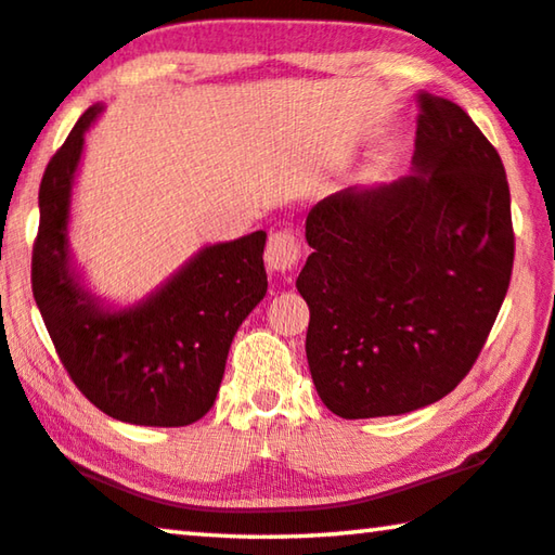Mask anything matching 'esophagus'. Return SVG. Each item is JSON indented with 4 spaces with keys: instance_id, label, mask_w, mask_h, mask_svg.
Returning <instances> with one entry per match:
<instances>
[{
    "instance_id": "1",
    "label": "esophagus",
    "mask_w": 555,
    "mask_h": 555,
    "mask_svg": "<svg viewBox=\"0 0 555 555\" xmlns=\"http://www.w3.org/2000/svg\"><path fill=\"white\" fill-rule=\"evenodd\" d=\"M301 242L292 230H276L269 234L267 251H263V259H267V267L271 271H279V274H286L298 267L301 261Z\"/></svg>"
}]
</instances>
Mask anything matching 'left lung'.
I'll list each match as a JSON object with an SVG mask.
<instances>
[{"instance_id":"obj_1","label":"left lung","mask_w":555,"mask_h":555,"mask_svg":"<svg viewBox=\"0 0 555 555\" xmlns=\"http://www.w3.org/2000/svg\"><path fill=\"white\" fill-rule=\"evenodd\" d=\"M417 175L340 190L306 217L296 288L306 358L346 420L442 400L477 363L514 269L512 195L496 147L460 105L420 95Z\"/></svg>"}]
</instances>
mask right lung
Returning <instances> with one entry per match:
<instances>
[{"label": "right lung", "mask_w": 555, "mask_h": 555, "mask_svg": "<svg viewBox=\"0 0 555 555\" xmlns=\"http://www.w3.org/2000/svg\"><path fill=\"white\" fill-rule=\"evenodd\" d=\"M91 105L51 157L39 188L31 292L43 325L78 390L130 425L184 427L215 404L227 353L242 321L267 294V232L202 249L153 298L101 311L68 271V199Z\"/></svg>", "instance_id": "right-lung-1"}]
</instances>
